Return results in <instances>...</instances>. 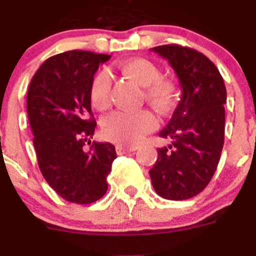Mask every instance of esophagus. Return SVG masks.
Instances as JSON below:
<instances>
[{
  "label": "esophagus",
  "instance_id": "obj_1",
  "mask_svg": "<svg viewBox=\"0 0 256 256\" xmlns=\"http://www.w3.org/2000/svg\"><path fill=\"white\" fill-rule=\"evenodd\" d=\"M138 146H125V145H116V152L117 154H126V153H130V152L136 150Z\"/></svg>",
  "mask_w": 256,
  "mask_h": 256
}]
</instances>
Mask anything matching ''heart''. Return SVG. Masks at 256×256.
Instances as JSON below:
<instances>
[{"label":"heart","instance_id":"heart-1","mask_svg":"<svg viewBox=\"0 0 256 256\" xmlns=\"http://www.w3.org/2000/svg\"><path fill=\"white\" fill-rule=\"evenodd\" d=\"M125 76L145 88V98L160 112L171 111L177 100L176 86L170 80H162L160 68L146 58H131L120 66ZM111 76L107 71L96 75L90 86L92 104L104 110L110 104ZM156 128V117L150 111H117L104 118L102 132L104 138L121 145H132Z\"/></svg>","mask_w":256,"mask_h":256}]
</instances>
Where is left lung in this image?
I'll use <instances>...</instances> for the list:
<instances>
[{"mask_svg":"<svg viewBox=\"0 0 256 256\" xmlns=\"http://www.w3.org/2000/svg\"><path fill=\"white\" fill-rule=\"evenodd\" d=\"M152 50L174 68L182 94L160 132L171 144L158 149L149 174L160 196L190 199L206 188L220 162L224 142V82L213 62L192 48L166 44Z\"/></svg>","mask_w":256,"mask_h":256,"instance_id":"obj_1","label":"left lung"}]
</instances>
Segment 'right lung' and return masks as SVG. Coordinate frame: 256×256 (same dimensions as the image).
Wrapping results in <instances>:
<instances>
[{
	"label": "right lung",
	"mask_w": 256,
	"mask_h": 256,
	"mask_svg": "<svg viewBox=\"0 0 256 256\" xmlns=\"http://www.w3.org/2000/svg\"><path fill=\"white\" fill-rule=\"evenodd\" d=\"M111 58L68 50L44 61L28 89L26 111L39 170L65 200L90 204L107 192V176L117 158L111 142L90 144L96 122L90 86L100 65Z\"/></svg>",
	"instance_id": "obj_1"
}]
</instances>
